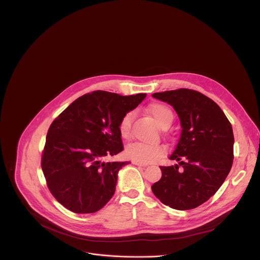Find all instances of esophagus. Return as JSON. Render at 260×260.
I'll return each instance as SVG.
<instances>
[{
  "mask_svg": "<svg viewBox=\"0 0 260 260\" xmlns=\"http://www.w3.org/2000/svg\"><path fill=\"white\" fill-rule=\"evenodd\" d=\"M133 165H135V166H138V167H142V168H145V167H147V165H146V164H142V162H140V161H137V160H134V161H133Z\"/></svg>",
  "mask_w": 260,
  "mask_h": 260,
  "instance_id": "esophagus-1",
  "label": "esophagus"
}]
</instances>
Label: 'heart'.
<instances>
[{"mask_svg":"<svg viewBox=\"0 0 260 260\" xmlns=\"http://www.w3.org/2000/svg\"><path fill=\"white\" fill-rule=\"evenodd\" d=\"M149 112L155 121L161 126H170L174 119L172 110L169 106L161 103H154L148 108ZM132 113H126L122 116L118 123V132L123 140H129L132 138ZM167 152V146L164 144H146L137 142L127 146L126 155L140 162H152L160 158Z\"/></svg>","mask_w":260,"mask_h":260,"instance_id":"obj_1","label":"heart"}]
</instances>
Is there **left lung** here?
<instances>
[{
    "instance_id": "obj_1",
    "label": "left lung",
    "mask_w": 260,
    "mask_h": 260,
    "mask_svg": "<svg viewBox=\"0 0 260 260\" xmlns=\"http://www.w3.org/2000/svg\"><path fill=\"white\" fill-rule=\"evenodd\" d=\"M153 98L169 103L181 121V136L170 159L159 167L161 178L151 189L166 206L194 209L220 188L234 161L233 127L221 108L205 94L187 88L155 92Z\"/></svg>"
}]
</instances>
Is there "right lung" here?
Segmentation results:
<instances>
[{
  "label": "right lung",
  "instance_id": "1",
  "mask_svg": "<svg viewBox=\"0 0 260 260\" xmlns=\"http://www.w3.org/2000/svg\"><path fill=\"white\" fill-rule=\"evenodd\" d=\"M146 93L123 96L96 90L74 101L52 121L41 167L54 199L68 210L94 213L113 197L118 171L128 161H103L123 150L122 116Z\"/></svg>",
  "mask_w": 260,
  "mask_h": 260
}]
</instances>
